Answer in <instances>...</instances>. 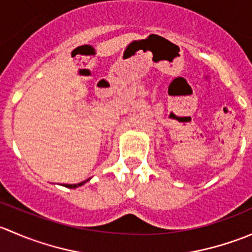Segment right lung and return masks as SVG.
Wrapping results in <instances>:
<instances>
[{"label":"right lung","instance_id":"1","mask_svg":"<svg viewBox=\"0 0 252 252\" xmlns=\"http://www.w3.org/2000/svg\"><path fill=\"white\" fill-rule=\"evenodd\" d=\"M89 180H90V179H88V180H84V182H81V183H78V184H65L64 187H65V188H69V189H75V188H78V187H81V185H84V184H85L86 182H89Z\"/></svg>","mask_w":252,"mask_h":252}]
</instances>
